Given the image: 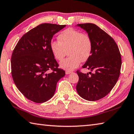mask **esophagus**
<instances>
[{
	"instance_id": "obj_1",
	"label": "esophagus",
	"mask_w": 134,
	"mask_h": 134,
	"mask_svg": "<svg viewBox=\"0 0 134 134\" xmlns=\"http://www.w3.org/2000/svg\"><path fill=\"white\" fill-rule=\"evenodd\" d=\"M72 72L71 71H69V70H67L66 71H65V74H71Z\"/></svg>"
}]
</instances>
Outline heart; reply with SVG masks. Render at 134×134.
<instances>
[{
    "mask_svg": "<svg viewBox=\"0 0 134 134\" xmlns=\"http://www.w3.org/2000/svg\"><path fill=\"white\" fill-rule=\"evenodd\" d=\"M58 41H51L49 44L52 54L55 59L62 61L67 54L69 56L60 63V67L67 70L77 67L81 61L86 62L91 55L92 41L86 34L68 28L58 36Z\"/></svg>",
    "mask_w": 134,
    "mask_h": 134,
    "instance_id": "b5f03b06",
    "label": "heart"
}]
</instances>
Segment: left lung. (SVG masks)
Instances as JSON below:
<instances>
[{
	"instance_id": "obj_1",
	"label": "left lung",
	"mask_w": 134,
	"mask_h": 134,
	"mask_svg": "<svg viewBox=\"0 0 134 134\" xmlns=\"http://www.w3.org/2000/svg\"><path fill=\"white\" fill-rule=\"evenodd\" d=\"M77 26L85 30L92 41V54L82 68L94 71L87 74L77 71L79 77L77 92L87 100H98L112 90L118 80L122 65L121 54L114 40L95 24Z\"/></svg>"
}]
</instances>
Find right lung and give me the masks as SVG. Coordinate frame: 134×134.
<instances>
[{"label": "right lung", "mask_w": 134, "mask_h": 134, "mask_svg": "<svg viewBox=\"0 0 134 134\" xmlns=\"http://www.w3.org/2000/svg\"><path fill=\"white\" fill-rule=\"evenodd\" d=\"M65 26L39 25L22 36L13 49L11 57L13 81L22 94L34 102L50 99L58 81L65 76L64 70L58 68L49 44L54 35Z\"/></svg>", "instance_id": "1"}]
</instances>
